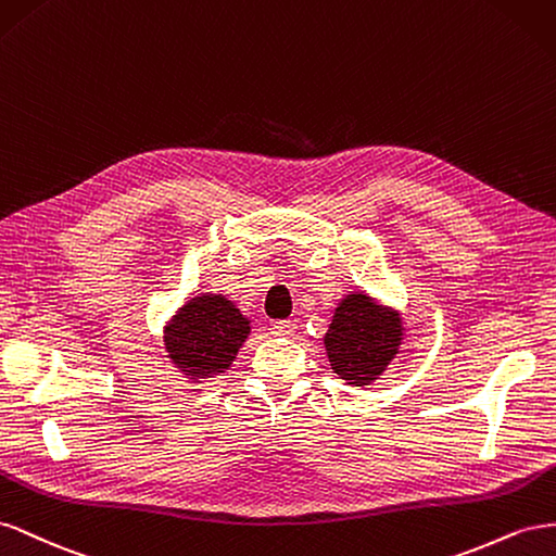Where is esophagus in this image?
<instances>
[{
    "label": "esophagus",
    "instance_id": "esophagus-1",
    "mask_svg": "<svg viewBox=\"0 0 556 556\" xmlns=\"http://www.w3.org/2000/svg\"><path fill=\"white\" fill-rule=\"evenodd\" d=\"M295 332V324L293 321H275L273 324V336L277 338H289Z\"/></svg>",
    "mask_w": 556,
    "mask_h": 556
}]
</instances>
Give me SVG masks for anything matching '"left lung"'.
<instances>
[{"instance_id":"left-lung-1","label":"left lung","mask_w":556,"mask_h":556,"mask_svg":"<svg viewBox=\"0 0 556 556\" xmlns=\"http://www.w3.org/2000/svg\"><path fill=\"white\" fill-rule=\"evenodd\" d=\"M405 338L407 326L401 309L356 289L332 312L324 346L332 372L352 387H368L401 354Z\"/></svg>"}]
</instances>
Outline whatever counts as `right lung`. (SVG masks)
Returning a JSON list of instances; mask_svg holds the SVG:
<instances>
[{"label":"right lung","instance_id":"right-lung-1","mask_svg":"<svg viewBox=\"0 0 556 556\" xmlns=\"http://www.w3.org/2000/svg\"><path fill=\"white\" fill-rule=\"evenodd\" d=\"M251 332V319L224 293H198L163 326L167 358L188 382L202 384L230 370Z\"/></svg>","mask_w":556,"mask_h":556}]
</instances>
